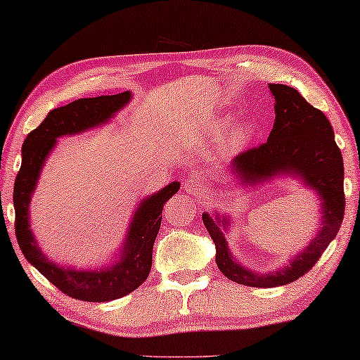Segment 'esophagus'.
Wrapping results in <instances>:
<instances>
[{
	"instance_id": "1",
	"label": "esophagus",
	"mask_w": 360,
	"mask_h": 360,
	"mask_svg": "<svg viewBox=\"0 0 360 360\" xmlns=\"http://www.w3.org/2000/svg\"><path fill=\"white\" fill-rule=\"evenodd\" d=\"M184 188H185L186 193L198 194L199 191L202 190V181L198 180V179H188V180H185Z\"/></svg>"
}]
</instances>
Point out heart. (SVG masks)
I'll return each instance as SVG.
<instances>
[{
  "label": "heart",
  "mask_w": 360,
  "mask_h": 360,
  "mask_svg": "<svg viewBox=\"0 0 360 360\" xmlns=\"http://www.w3.org/2000/svg\"><path fill=\"white\" fill-rule=\"evenodd\" d=\"M229 126H231V120H229V117H226V120H221L219 122L220 131H225V129H228ZM253 132H255V126H253L252 122H245V124L236 129L231 140H229V145H231L233 148H240V146H244L247 141L252 139Z\"/></svg>",
  "instance_id": "heart-1"
}]
</instances>
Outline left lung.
Returning <instances> with one entry per match:
<instances>
[{"mask_svg": "<svg viewBox=\"0 0 360 360\" xmlns=\"http://www.w3.org/2000/svg\"><path fill=\"white\" fill-rule=\"evenodd\" d=\"M274 97V126L268 141L236 156L229 164L239 184L255 186L274 176H293L316 191L321 201V228L302 252L285 266L257 273L240 264L226 243L231 220L226 215L202 214V221L214 240L217 266L228 279L249 287H279L302 278L314 266L327 245L338 234L345 215V167L330 121L321 110L306 102L297 89L269 84Z\"/></svg>", "mask_w": 360, "mask_h": 360, "instance_id": "1", "label": "left lung"}]
</instances>
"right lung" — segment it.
<instances>
[{
    "label": "right lung",
    "mask_w": 360,
    "mask_h": 360,
    "mask_svg": "<svg viewBox=\"0 0 360 360\" xmlns=\"http://www.w3.org/2000/svg\"><path fill=\"white\" fill-rule=\"evenodd\" d=\"M131 91L116 96L79 98L49 111L46 120L27 135L22 145V166L14 184L15 238L23 257L65 295L82 302H111L134 292L148 278L153 262V244L161 228L162 209L180 184L172 181L139 202L122 247L113 263L102 268L84 269L60 266L44 255L30 228V204L37 190L41 170L51 155L57 139L76 135L98 127L131 102Z\"/></svg>",
    "instance_id": "right-lung-1"
}]
</instances>
